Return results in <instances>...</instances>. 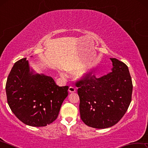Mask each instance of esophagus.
Listing matches in <instances>:
<instances>
[{
  "instance_id": "1",
  "label": "esophagus",
  "mask_w": 148,
  "mask_h": 148,
  "mask_svg": "<svg viewBox=\"0 0 148 148\" xmlns=\"http://www.w3.org/2000/svg\"><path fill=\"white\" fill-rule=\"evenodd\" d=\"M75 91H76V89L74 88V87H70L69 88V92H74Z\"/></svg>"
}]
</instances>
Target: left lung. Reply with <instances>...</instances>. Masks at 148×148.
<instances>
[{
	"label": "left lung",
	"instance_id": "1",
	"mask_svg": "<svg viewBox=\"0 0 148 148\" xmlns=\"http://www.w3.org/2000/svg\"><path fill=\"white\" fill-rule=\"evenodd\" d=\"M112 72L97 78L91 73L76 82L79 97V112L87 126L106 129L121 119L131 102L132 79L128 66L110 58Z\"/></svg>",
	"mask_w": 148,
	"mask_h": 148
}]
</instances>
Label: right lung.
I'll use <instances>...</instances> for the list:
<instances>
[{"label": "right lung", "instance_id": "obj_1", "mask_svg": "<svg viewBox=\"0 0 148 148\" xmlns=\"http://www.w3.org/2000/svg\"><path fill=\"white\" fill-rule=\"evenodd\" d=\"M69 86L59 87L51 77L35 73L27 58L12 67L6 84L7 101L12 112L23 123L44 127L58 117Z\"/></svg>", "mask_w": 148, "mask_h": 148}]
</instances>
